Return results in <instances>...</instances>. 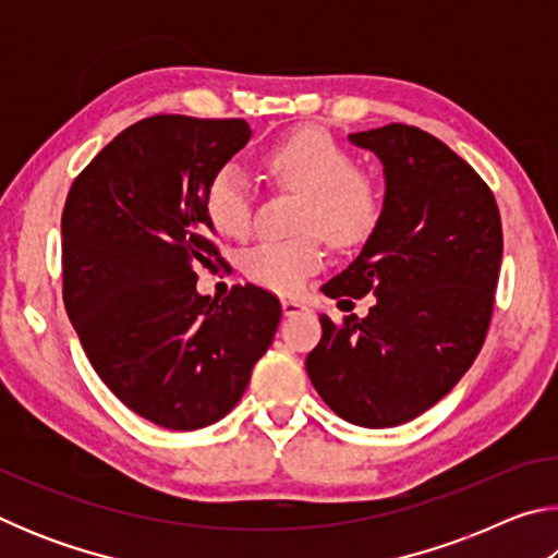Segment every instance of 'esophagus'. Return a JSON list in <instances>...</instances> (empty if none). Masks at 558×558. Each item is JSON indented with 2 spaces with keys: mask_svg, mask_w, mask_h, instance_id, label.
Masks as SVG:
<instances>
[{
  "mask_svg": "<svg viewBox=\"0 0 558 558\" xmlns=\"http://www.w3.org/2000/svg\"><path fill=\"white\" fill-rule=\"evenodd\" d=\"M280 305H282V313H286L288 317H292V315H300V313H307V305L302 300H295V298H282L280 300Z\"/></svg>",
  "mask_w": 558,
  "mask_h": 558,
  "instance_id": "1",
  "label": "esophagus"
}]
</instances>
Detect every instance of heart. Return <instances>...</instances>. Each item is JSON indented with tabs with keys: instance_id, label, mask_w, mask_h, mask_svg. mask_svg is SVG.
<instances>
[{
	"instance_id": "1",
	"label": "heart",
	"mask_w": 558,
	"mask_h": 558,
	"mask_svg": "<svg viewBox=\"0 0 558 558\" xmlns=\"http://www.w3.org/2000/svg\"><path fill=\"white\" fill-rule=\"evenodd\" d=\"M266 169L280 186L305 196L300 231H315L332 245L364 239L379 219V192L354 159L323 130L302 128L266 155ZM206 214L229 239H245L253 226V194L245 174L226 165L206 189ZM323 266L315 235L263 241L245 256V272L263 288L295 292L310 272Z\"/></svg>"
}]
</instances>
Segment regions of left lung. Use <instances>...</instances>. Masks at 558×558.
<instances>
[{"label": "left lung", "instance_id": "left-lung-1", "mask_svg": "<svg viewBox=\"0 0 558 558\" xmlns=\"http://www.w3.org/2000/svg\"><path fill=\"white\" fill-rule=\"evenodd\" d=\"M347 140L381 162L384 204L359 256L323 290L376 302L344 325L319 317L305 369L339 418L391 428L436 405L483 349L502 221L475 169L428 132L391 122Z\"/></svg>", "mask_w": 558, "mask_h": 558}]
</instances>
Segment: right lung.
Listing matches in <instances>:
<instances>
[{"label":"right lung","instance_id":"add662e5","mask_svg":"<svg viewBox=\"0 0 558 558\" xmlns=\"http://www.w3.org/2000/svg\"><path fill=\"white\" fill-rule=\"evenodd\" d=\"M253 137L245 120L155 116L112 140L63 209V302L93 369L118 399L169 430L221 421L268 352L280 302L235 286L196 290L219 251L206 189Z\"/></svg>","mask_w":558,"mask_h":558}]
</instances>
